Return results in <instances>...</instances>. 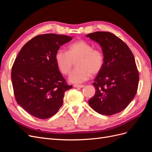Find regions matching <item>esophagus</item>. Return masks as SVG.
<instances>
[{"label":"esophagus","instance_id":"1","mask_svg":"<svg viewBox=\"0 0 152 152\" xmlns=\"http://www.w3.org/2000/svg\"><path fill=\"white\" fill-rule=\"evenodd\" d=\"M73 87H76V88H82V87H84V85H73Z\"/></svg>","mask_w":152,"mask_h":152}]
</instances>
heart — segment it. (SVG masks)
<instances>
[{
  "label": "heart",
  "mask_w": 152,
  "mask_h": 152,
  "mask_svg": "<svg viewBox=\"0 0 152 152\" xmlns=\"http://www.w3.org/2000/svg\"><path fill=\"white\" fill-rule=\"evenodd\" d=\"M54 59L56 65L63 74L70 72L73 62L77 68L73 70L68 80L73 84H80L89 79L91 75L98 73L104 65V56L99 49L83 40L70 44L67 51L58 50L55 53Z\"/></svg>",
  "instance_id": "b5f03b06"
}]
</instances>
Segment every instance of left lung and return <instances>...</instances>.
<instances>
[{"label": "left lung", "instance_id": "left-lung-1", "mask_svg": "<svg viewBox=\"0 0 152 152\" xmlns=\"http://www.w3.org/2000/svg\"><path fill=\"white\" fill-rule=\"evenodd\" d=\"M102 48L103 66L93 84L96 93L89 100L94 111L112 115L122 111L136 94L139 73L135 59L125 42L107 31H96L86 35Z\"/></svg>", "mask_w": 152, "mask_h": 152}]
</instances>
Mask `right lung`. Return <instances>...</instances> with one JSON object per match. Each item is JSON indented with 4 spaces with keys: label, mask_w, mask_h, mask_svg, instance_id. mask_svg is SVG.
Masks as SVG:
<instances>
[{
    "label": "right lung",
    "mask_w": 152,
    "mask_h": 152,
    "mask_svg": "<svg viewBox=\"0 0 152 152\" xmlns=\"http://www.w3.org/2000/svg\"><path fill=\"white\" fill-rule=\"evenodd\" d=\"M72 37L54 34L36 36L26 43L12 67L11 79L18 104L36 118L56 114L65 93L72 88L59 72L54 55Z\"/></svg>",
    "instance_id": "obj_1"
}]
</instances>
